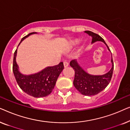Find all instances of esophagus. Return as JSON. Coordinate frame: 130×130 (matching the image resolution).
I'll list each match as a JSON object with an SVG mask.
<instances>
[{"label":"esophagus","instance_id":"esophagus-1","mask_svg":"<svg viewBox=\"0 0 130 130\" xmlns=\"http://www.w3.org/2000/svg\"><path fill=\"white\" fill-rule=\"evenodd\" d=\"M63 64H64V67H67L69 66L68 62L66 61H64V62H63Z\"/></svg>","mask_w":130,"mask_h":130}]
</instances>
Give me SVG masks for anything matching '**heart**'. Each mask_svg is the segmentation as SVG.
Instances as JSON below:
<instances>
[{
    "label": "heart",
    "mask_w": 130,
    "mask_h": 130,
    "mask_svg": "<svg viewBox=\"0 0 130 130\" xmlns=\"http://www.w3.org/2000/svg\"><path fill=\"white\" fill-rule=\"evenodd\" d=\"M74 44H73V45H74Z\"/></svg>",
    "instance_id": "b5f03b06"
}]
</instances>
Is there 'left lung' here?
<instances>
[{
  "instance_id": "1",
  "label": "left lung",
  "mask_w": 130,
  "mask_h": 130,
  "mask_svg": "<svg viewBox=\"0 0 130 130\" xmlns=\"http://www.w3.org/2000/svg\"><path fill=\"white\" fill-rule=\"evenodd\" d=\"M85 32L92 37V43L96 41H102L106 45L108 50L111 51L108 45L101 36L90 31H85ZM111 63L112 64V68L107 73L104 75L94 76L85 72L80 66L77 60H72L70 63V65L74 70L73 84L76 89L80 93L85 96L95 95L102 91L109 84L112 76L113 70L112 57L111 58Z\"/></svg>"
}]
</instances>
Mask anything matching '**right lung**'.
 I'll return each mask as SVG.
<instances>
[{
    "label": "right lung",
    "instance_id": "right-lung-1",
    "mask_svg": "<svg viewBox=\"0 0 130 130\" xmlns=\"http://www.w3.org/2000/svg\"><path fill=\"white\" fill-rule=\"evenodd\" d=\"M31 32L23 37L20 43L30 35L36 34ZM19 43V44H20ZM17 49L14 53L13 61V72L17 82L23 91L34 98L47 96L53 91L56 81L64 69L63 62L58 65L47 67L37 73L31 75H24L19 72L17 62Z\"/></svg>",
    "mask_w": 130,
    "mask_h": 130
}]
</instances>
